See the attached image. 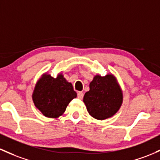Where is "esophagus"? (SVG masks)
<instances>
[{
  "mask_svg": "<svg viewBox=\"0 0 160 160\" xmlns=\"http://www.w3.org/2000/svg\"><path fill=\"white\" fill-rule=\"evenodd\" d=\"M77 96H78L79 99H82L83 98V93L82 92H78V93H77Z\"/></svg>",
  "mask_w": 160,
  "mask_h": 160,
  "instance_id": "1",
  "label": "esophagus"
}]
</instances>
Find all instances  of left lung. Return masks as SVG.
<instances>
[{
	"mask_svg": "<svg viewBox=\"0 0 160 160\" xmlns=\"http://www.w3.org/2000/svg\"><path fill=\"white\" fill-rule=\"evenodd\" d=\"M89 114L97 120L111 118L120 109L123 102L122 89L112 73L102 77L96 74L89 83V90L83 96Z\"/></svg>",
	"mask_w": 160,
	"mask_h": 160,
	"instance_id": "8db88e82",
	"label": "left lung"
}]
</instances>
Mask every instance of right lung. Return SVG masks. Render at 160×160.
I'll list each match as a JSON object with an SVG mask.
<instances>
[{
	"label": "right lung",
	"instance_id": "obj_1",
	"mask_svg": "<svg viewBox=\"0 0 160 160\" xmlns=\"http://www.w3.org/2000/svg\"><path fill=\"white\" fill-rule=\"evenodd\" d=\"M77 97L73 86L59 73L56 78L43 73L36 82L32 98L35 106L44 116L58 118L65 112L72 99Z\"/></svg>",
	"mask_w": 160,
	"mask_h": 160
}]
</instances>
